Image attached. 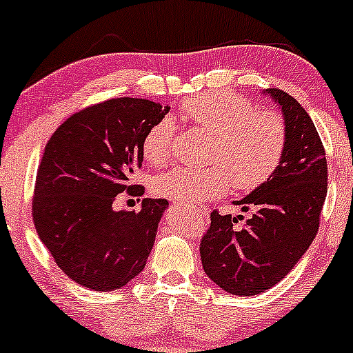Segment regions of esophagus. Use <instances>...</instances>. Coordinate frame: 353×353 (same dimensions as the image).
<instances>
[{
    "label": "esophagus",
    "mask_w": 353,
    "mask_h": 353,
    "mask_svg": "<svg viewBox=\"0 0 353 353\" xmlns=\"http://www.w3.org/2000/svg\"><path fill=\"white\" fill-rule=\"evenodd\" d=\"M191 214L196 216V218H206L208 211H206V209H196V211H192Z\"/></svg>",
    "instance_id": "1"
}]
</instances>
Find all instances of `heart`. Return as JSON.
Returning <instances> with one entry per match:
<instances>
[{
  "mask_svg": "<svg viewBox=\"0 0 353 353\" xmlns=\"http://www.w3.org/2000/svg\"><path fill=\"white\" fill-rule=\"evenodd\" d=\"M192 125L214 137L208 168H176L154 181V191L188 208L223 196L230 184L251 191L265 183L280 164L286 145V125L273 110H254L243 97L209 92L181 103ZM176 129L168 119L149 127L142 154L152 165H164L172 154Z\"/></svg>",
  "mask_w": 353,
  "mask_h": 353,
  "instance_id": "1",
  "label": "heart"
}]
</instances>
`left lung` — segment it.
<instances>
[{
    "instance_id": "left-lung-1",
    "label": "left lung",
    "mask_w": 353,
    "mask_h": 353,
    "mask_svg": "<svg viewBox=\"0 0 353 353\" xmlns=\"http://www.w3.org/2000/svg\"><path fill=\"white\" fill-rule=\"evenodd\" d=\"M263 95L283 114V156L265 183L234 201L241 211L254 209L245 228L236 231V218L212 211L199 248L209 280L238 296L263 293L293 270L315 239L327 197V157L313 120L283 90L266 88Z\"/></svg>"
}]
</instances>
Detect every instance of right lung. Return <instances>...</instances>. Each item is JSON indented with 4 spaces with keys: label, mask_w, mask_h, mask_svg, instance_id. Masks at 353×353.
<instances>
[{
    "label": "right lung",
    "mask_w": 353,
    "mask_h": 353,
    "mask_svg": "<svg viewBox=\"0 0 353 353\" xmlns=\"http://www.w3.org/2000/svg\"><path fill=\"white\" fill-rule=\"evenodd\" d=\"M169 105L110 99L68 117L50 137L34 183L33 223L58 268L95 292H114L144 270L165 199L115 211V197L142 194L132 176L142 168V141Z\"/></svg>",
    "instance_id": "1"
}]
</instances>
